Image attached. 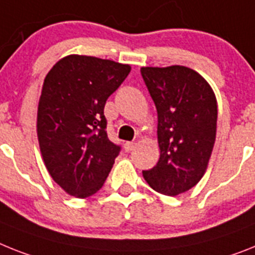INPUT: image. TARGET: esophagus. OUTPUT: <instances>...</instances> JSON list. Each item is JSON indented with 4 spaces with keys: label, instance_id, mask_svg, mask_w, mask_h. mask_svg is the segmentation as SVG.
<instances>
[{
    "label": "esophagus",
    "instance_id": "esophagus-1",
    "mask_svg": "<svg viewBox=\"0 0 255 255\" xmlns=\"http://www.w3.org/2000/svg\"><path fill=\"white\" fill-rule=\"evenodd\" d=\"M135 143H132V142H126L125 144H124V148H125L126 152H130L132 151V149L135 148Z\"/></svg>",
    "mask_w": 255,
    "mask_h": 255
}]
</instances>
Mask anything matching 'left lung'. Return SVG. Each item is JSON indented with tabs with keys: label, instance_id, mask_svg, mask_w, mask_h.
<instances>
[{
	"label": "left lung",
	"instance_id": "1",
	"mask_svg": "<svg viewBox=\"0 0 255 255\" xmlns=\"http://www.w3.org/2000/svg\"><path fill=\"white\" fill-rule=\"evenodd\" d=\"M140 73L157 110L160 158L145 182L177 196L199 183L208 169L217 135V98L205 78L184 65L142 67Z\"/></svg>",
	"mask_w": 255,
	"mask_h": 255
}]
</instances>
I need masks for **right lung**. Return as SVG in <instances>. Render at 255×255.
Wrapping results in <instances>:
<instances>
[{"label": "right lung", "instance_id": "add662e5", "mask_svg": "<svg viewBox=\"0 0 255 255\" xmlns=\"http://www.w3.org/2000/svg\"><path fill=\"white\" fill-rule=\"evenodd\" d=\"M131 71L129 64L71 54L43 80L37 138L55 183L77 199L101 190L120 147L108 139L104 106Z\"/></svg>", "mask_w": 255, "mask_h": 255}]
</instances>
